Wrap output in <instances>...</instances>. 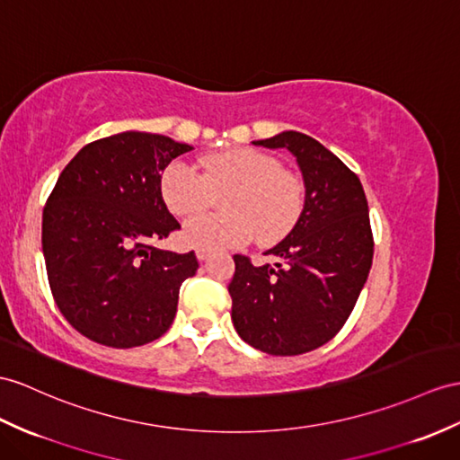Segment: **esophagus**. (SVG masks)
Segmentation results:
<instances>
[{
  "instance_id": "1",
  "label": "esophagus",
  "mask_w": 460,
  "mask_h": 460,
  "mask_svg": "<svg viewBox=\"0 0 460 460\" xmlns=\"http://www.w3.org/2000/svg\"><path fill=\"white\" fill-rule=\"evenodd\" d=\"M195 255H197L199 261H205V260H208V257L212 255V252L207 250V248H197V250H195Z\"/></svg>"
}]
</instances>
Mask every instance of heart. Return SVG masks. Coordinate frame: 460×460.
<instances>
[{
  "label": "heart",
  "mask_w": 460,
  "mask_h": 460,
  "mask_svg": "<svg viewBox=\"0 0 460 460\" xmlns=\"http://www.w3.org/2000/svg\"><path fill=\"white\" fill-rule=\"evenodd\" d=\"M162 197L173 215L187 217L206 208L215 194L228 192L224 216L189 218L181 238L197 248H236L253 236L271 243L295 226L305 207V185L281 162L255 148H234L207 155L203 173L187 162H173L162 175Z\"/></svg>",
  "instance_id": "b5f03b06"
}]
</instances>
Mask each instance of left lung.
<instances>
[{
	"label": "left lung",
	"instance_id": "8db88e82",
	"mask_svg": "<svg viewBox=\"0 0 460 460\" xmlns=\"http://www.w3.org/2000/svg\"><path fill=\"white\" fill-rule=\"evenodd\" d=\"M285 148L305 181L296 224L255 267L234 255L228 293L240 338L269 355H300L328 343L349 318L373 265V234L363 185L328 148L296 130L255 140Z\"/></svg>",
	"mask_w": 460,
	"mask_h": 460
}]
</instances>
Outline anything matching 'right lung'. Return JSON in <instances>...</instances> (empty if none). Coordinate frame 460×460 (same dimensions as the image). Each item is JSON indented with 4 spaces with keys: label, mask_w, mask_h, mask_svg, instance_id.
Segmentation results:
<instances>
[{
    "label": "right lung",
    "mask_w": 460,
    "mask_h": 460,
    "mask_svg": "<svg viewBox=\"0 0 460 460\" xmlns=\"http://www.w3.org/2000/svg\"><path fill=\"white\" fill-rule=\"evenodd\" d=\"M193 146L127 130L95 140L64 167L42 212V253L64 318L117 349L170 330L193 252L152 248L179 222L162 197V173Z\"/></svg>",
    "instance_id": "1"
}]
</instances>
